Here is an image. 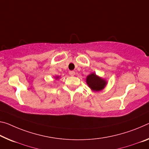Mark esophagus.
Returning a JSON list of instances; mask_svg holds the SVG:
<instances>
[{"mask_svg":"<svg viewBox=\"0 0 149 149\" xmlns=\"http://www.w3.org/2000/svg\"><path fill=\"white\" fill-rule=\"evenodd\" d=\"M75 74V73L74 71H70V72H69V74L70 75H72V76H74Z\"/></svg>","mask_w":149,"mask_h":149,"instance_id":"34e87169","label":"esophagus"}]
</instances>
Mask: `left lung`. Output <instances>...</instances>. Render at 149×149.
Wrapping results in <instances>:
<instances>
[{
	"mask_svg": "<svg viewBox=\"0 0 149 149\" xmlns=\"http://www.w3.org/2000/svg\"><path fill=\"white\" fill-rule=\"evenodd\" d=\"M86 83L90 87L91 90L94 91H99L102 90L107 85V81L97 75L95 73L87 75L86 78Z\"/></svg>",
	"mask_w": 149,
	"mask_h": 149,
	"instance_id": "8db88e82",
	"label": "left lung"
}]
</instances>
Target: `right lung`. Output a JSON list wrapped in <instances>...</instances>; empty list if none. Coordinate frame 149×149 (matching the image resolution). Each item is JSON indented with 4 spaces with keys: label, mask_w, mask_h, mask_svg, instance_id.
I'll use <instances>...</instances> for the list:
<instances>
[{
    "label": "right lung",
    "mask_w": 149,
    "mask_h": 149,
    "mask_svg": "<svg viewBox=\"0 0 149 149\" xmlns=\"http://www.w3.org/2000/svg\"><path fill=\"white\" fill-rule=\"evenodd\" d=\"M58 77H56V79H58Z\"/></svg>",
    "instance_id": "right-lung-1"
}]
</instances>
